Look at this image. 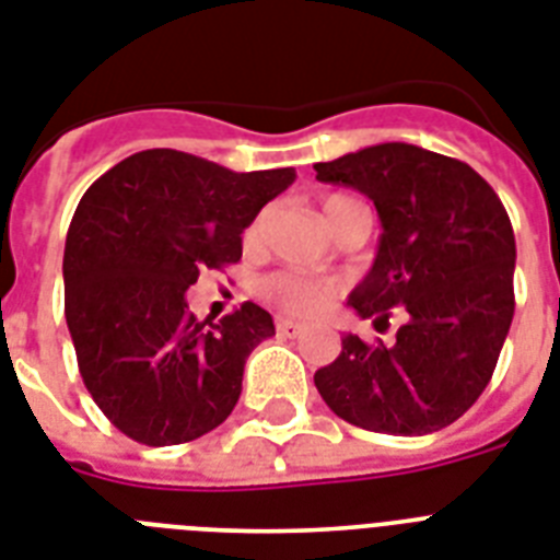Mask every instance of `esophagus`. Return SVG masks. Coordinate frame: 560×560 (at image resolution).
<instances>
[{
    "mask_svg": "<svg viewBox=\"0 0 560 560\" xmlns=\"http://www.w3.org/2000/svg\"><path fill=\"white\" fill-rule=\"evenodd\" d=\"M279 334L288 336V339H295V336L304 334V325L302 322H293V319H279Z\"/></svg>",
    "mask_w": 560,
    "mask_h": 560,
    "instance_id": "1",
    "label": "esophagus"
}]
</instances>
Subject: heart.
I'll use <instances>...</instances> for the list:
<instances>
[{"label": "heart", "instance_id": "heart-1", "mask_svg": "<svg viewBox=\"0 0 560 560\" xmlns=\"http://www.w3.org/2000/svg\"><path fill=\"white\" fill-rule=\"evenodd\" d=\"M345 207H357L353 198H345V195H334V198H327L325 201V218L327 224L334 221ZM258 221L247 230V241L258 238ZM261 295L270 299L276 307L281 311L295 313V316H311V313H319L327 302H330V295H334V284L325 279H313V276H304V272H293V270H281L267 276L261 284H258Z\"/></svg>", "mask_w": 560, "mask_h": 560}]
</instances>
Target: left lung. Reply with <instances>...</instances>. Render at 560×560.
Here are the masks:
<instances>
[{"instance_id":"1","label":"left lung","mask_w":560,"mask_h":560,"mask_svg":"<svg viewBox=\"0 0 560 560\" xmlns=\"http://www.w3.org/2000/svg\"><path fill=\"white\" fill-rule=\"evenodd\" d=\"M316 180L353 186L376 207L374 267L348 304L402 325L394 345L342 339L313 383L327 408L383 434H431L483 394L515 313V233L494 189L469 163L411 143H376L316 163Z\"/></svg>"}]
</instances>
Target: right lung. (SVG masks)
<instances>
[{
	"label": "right lung",
	"mask_w": 560,
	"mask_h": 560,
	"mask_svg": "<svg viewBox=\"0 0 560 560\" xmlns=\"http://www.w3.org/2000/svg\"><path fill=\"white\" fill-rule=\"evenodd\" d=\"M293 180L290 166L233 172L147 149L85 189L62 256L66 322L85 388L126 438L189 443L233 413L272 316L244 302L198 322L186 290L201 270L238 261L241 233Z\"/></svg>",
	"instance_id": "1"
}]
</instances>
